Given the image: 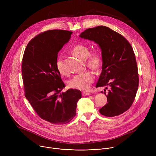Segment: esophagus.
<instances>
[{
	"mask_svg": "<svg viewBox=\"0 0 156 156\" xmlns=\"http://www.w3.org/2000/svg\"><path fill=\"white\" fill-rule=\"evenodd\" d=\"M90 93L89 92H83L82 93V95L83 96H87V95H90Z\"/></svg>",
	"mask_w": 156,
	"mask_h": 156,
	"instance_id": "1",
	"label": "esophagus"
}]
</instances>
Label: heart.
Segmentation results:
<instances>
[{
	"instance_id": "obj_1",
	"label": "heart",
	"mask_w": 156,
	"mask_h": 156,
	"mask_svg": "<svg viewBox=\"0 0 156 156\" xmlns=\"http://www.w3.org/2000/svg\"><path fill=\"white\" fill-rule=\"evenodd\" d=\"M70 52L78 57L84 60L86 65L93 70H99L103 64V56L99 51L90 52V48L86 45L77 44L70 49ZM57 71L61 75H66L61 57H58L55 62ZM94 80V75L91 71H85L73 76L68 82L70 87L82 91L87 90Z\"/></svg>"
}]
</instances>
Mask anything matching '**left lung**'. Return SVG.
I'll list each match as a JSON object with an SVG mask.
<instances>
[{"mask_svg":"<svg viewBox=\"0 0 156 156\" xmlns=\"http://www.w3.org/2000/svg\"><path fill=\"white\" fill-rule=\"evenodd\" d=\"M80 36L94 41L102 51V69L96 87L109 86L110 90L107 104L99 109L100 113L108 117L124 113L134 102L139 85L136 57L131 44L122 35L104 26L88 28Z\"/></svg>","mask_w":156,"mask_h":156,"instance_id":"8db88e82","label":"left lung"}]
</instances>
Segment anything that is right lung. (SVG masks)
<instances>
[{
	"label": "right lung",
	"instance_id": "add662e5",
	"mask_svg": "<svg viewBox=\"0 0 156 156\" xmlns=\"http://www.w3.org/2000/svg\"><path fill=\"white\" fill-rule=\"evenodd\" d=\"M72 34L63 30L39 33L28 42L22 59L26 98L40 118L57 125L67 123L75 117L81 98V91L75 89L61 93L65 85L55 66L58 52Z\"/></svg>",
	"mask_w": 156,
	"mask_h": 156
}]
</instances>
